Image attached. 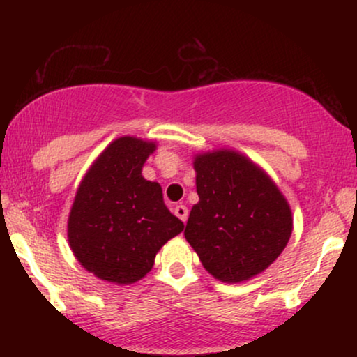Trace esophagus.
Instances as JSON below:
<instances>
[{"instance_id": "1", "label": "esophagus", "mask_w": 357, "mask_h": 357, "mask_svg": "<svg viewBox=\"0 0 357 357\" xmlns=\"http://www.w3.org/2000/svg\"><path fill=\"white\" fill-rule=\"evenodd\" d=\"M174 215L178 216L181 221H186L188 220V208L184 206V204H176L174 206Z\"/></svg>"}]
</instances>
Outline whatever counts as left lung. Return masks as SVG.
Returning <instances> with one entry per match:
<instances>
[{"label":"left lung","instance_id":"8db88e82","mask_svg":"<svg viewBox=\"0 0 357 357\" xmlns=\"http://www.w3.org/2000/svg\"><path fill=\"white\" fill-rule=\"evenodd\" d=\"M196 192L188 218V243L203 267L227 284H240L267 270L284 252L294 230L287 198L264 167L235 149L192 158Z\"/></svg>","mask_w":357,"mask_h":357}]
</instances>
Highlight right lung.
Returning <instances> with one entry per match:
<instances>
[{"label":"right lung","instance_id":"1","mask_svg":"<svg viewBox=\"0 0 357 357\" xmlns=\"http://www.w3.org/2000/svg\"><path fill=\"white\" fill-rule=\"evenodd\" d=\"M154 141L114 139L77 188L67 236L79 264L100 280L130 285L144 278L183 221L166 208L162 188L142 176Z\"/></svg>","mask_w":357,"mask_h":357}]
</instances>
